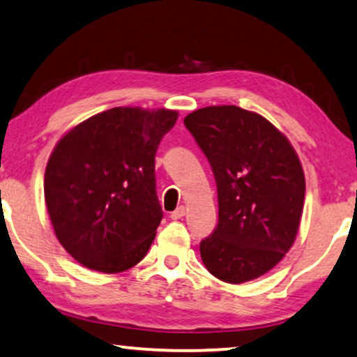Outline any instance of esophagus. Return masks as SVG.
Here are the masks:
<instances>
[{
	"mask_svg": "<svg viewBox=\"0 0 357 357\" xmlns=\"http://www.w3.org/2000/svg\"><path fill=\"white\" fill-rule=\"evenodd\" d=\"M185 212H186L185 207L180 206V207H177V209H175V211L171 213V218H172V220H180V218H182V217L185 215Z\"/></svg>",
	"mask_w": 357,
	"mask_h": 357,
	"instance_id": "obj_1",
	"label": "esophagus"
}]
</instances>
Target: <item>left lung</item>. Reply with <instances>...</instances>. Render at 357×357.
I'll return each instance as SVG.
<instances>
[{"mask_svg":"<svg viewBox=\"0 0 357 357\" xmlns=\"http://www.w3.org/2000/svg\"><path fill=\"white\" fill-rule=\"evenodd\" d=\"M183 123L217 183L218 223L201 241L202 263L229 284L260 278L298 231L305 175L297 153L270 121L236 105L199 108Z\"/></svg>","mask_w":357,"mask_h":357,"instance_id":"8db88e82","label":"left lung"}]
</instances>
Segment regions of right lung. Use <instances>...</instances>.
<instances>
[{
  "mask_svg": "<svg viewBox=\"0 0 357 357\" xmlns=\"http://www.w3.org/2000/svg\"><path fill=\"white\" fill-rule=\"evenodd\" d=\"M177 118L174 109L116 107L59 140L45 199L59 243L81 265L121 273L146 255L162 220L155 156Z\"/></svg>",
  "mask_w": 357,
  "mask_h": 357,
  "instance_id": "1",
  "label": "right lung"
}]
</instances>
